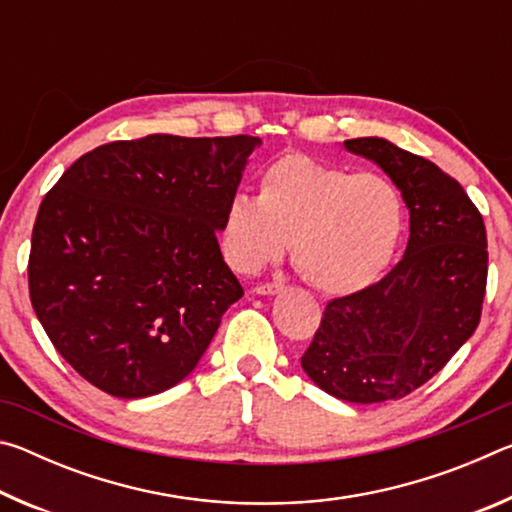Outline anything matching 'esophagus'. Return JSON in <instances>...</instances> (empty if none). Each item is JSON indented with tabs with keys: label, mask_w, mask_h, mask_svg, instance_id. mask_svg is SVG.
Here are the masks:
<instances>
[{
	"label": "esophagus",
	"mask_w": 512,
	"mask_h": 512,
	"mask_svg": "<svg viewBox=\"0 0 512 512\" xmlns=\"http://www.w3.org/2000/svg\"><path fill=\"white\" fill-rule=\"evenodd\" d=\"M259 296H275V293L284 291V284L282 282H266V284H259V287L253 289Z\"/></svg>",
	"instance_id": "34e87169"
}]
</instances>
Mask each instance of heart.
Returning <instances> with one entry per match:
<instances>
[{
  "label": "heart",
  "mask_w": 512,
  "mask_h": 512,
  "mask_svg": "<svg viewBox=\"0 0 512 512\" xmlns=\"http://www.w3.org/2000/svg\"><path fill=\"white\" fill-rule=\"evenodd\" d=\"M402 232L404 198L384 173L287 153L259 173V196L230 198L221 246L232 268L255 273L293 236V264L316 289L352 293L386 271Z\"/></svg>",
  "instance_id": "heart-1"
}]
</instances>
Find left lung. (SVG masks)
Returning <instances> with one entry per match:
<instances>
[{"mask_svg": "<svg viewBox=\"0 0 512 512\" xmlns=\"http://www.w3.org/2000/svg\"><path fill=\"white\" fill-rule=\"evenodd\" d=\"M343 146L388 173L411 214L404 257L379 282L327 302L302 370L354 404L402 400L474 334L488 282L483 216L436 164L381 137Z\"/></svg>", "mask_w": 512, "mask_h": 512, "instance_id": "1", "label": "left lung"}]
</instances>
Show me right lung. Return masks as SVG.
Instances as JSON below:
<instances>
[{
  "instance_id": "add662e5",
  "label": "right lung",
  "mask_w": 512,
  "mask_h": 512,
  "mask_svg": "<svg viewBox=\"0 0 512 512\" xmlns=\"http://www.w3.org/2000/svg\"><path fill=\"white\" fill-rule=\"evenodd\" d=\"M259 137L146 135L97 146L49 189L29 296L49 341L99 391L183 381L244 296L216 232Z\"/></svg>"
}]
</instances>
